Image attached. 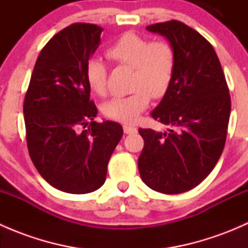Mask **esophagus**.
I'll return each mask as SVG.
<instances>
[{"label": "esophagus", "mask_w": 248, "mask_h": 248, "mask_svg": "<svg viewBox=\"0 0 248 248\" xmlns=\"http://www.w3.org/2000/svg\"><path fill=\"white\" fill-rule=\"evenodd\" d=\"M124 132L126 134H134L138 132V129H137V127L134 126H129V124H124Z\"/></svg>", "instance_id": "esophagus-1"}]
</instances>
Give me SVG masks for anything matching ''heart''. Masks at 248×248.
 Returning <instances> with one entry per match:
<instances>
[{
    "label": "heart",
    "instance_id": "b5f03b06",
    "mask_svg": "<svg viewBox=\"0 0 248 248\" xmlns=\"http://www.w3.org/2000/svg\"><path fill=\"white\" fill-rule=\"evenodd\" d=\"M106 54L111 61L133 68L134 92L111 98L104 104L103 112L115 121L133 124L149 107L151 97L161 98L168 92L176 69V52L166 39L151 42L134 32H126L107 49ZM85 79L92 92L103 96L107 91L106 63L97 57L89 60Z\"/></svg>",
    "mask_w": 248,
    "mask_h": 248
}]
</instances>
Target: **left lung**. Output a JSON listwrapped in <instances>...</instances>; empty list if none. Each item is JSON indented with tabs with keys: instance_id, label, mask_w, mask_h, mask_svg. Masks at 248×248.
<instances>
[{
	"instance_id": "8db88e82",
	"label": "left lung",
	"mask_w": 248,
	"mask_h": 248,
	"mask_svg": "<svg viewBox=\"0 0 248 248\" xmlns=\"http://www.w3.org/2000/svg\"><path fill=\"white\" fill-rule=\"evenodd\" d=\"M146 30L172 44L176 69L168 92L151 112L168 128H139L144 147L138 168L151 189L179 194L198 186L218 162L226 144L231 96L216 51L199 32L177 20Z\"/></svg>"
}]
</instances>
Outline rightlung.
<instances>
[{
    "label": "right lung",
    "instance_id": "right-lung-1",
    "mask_svg": "<svg viewBox=\"0 0 248 248\" xmlns=\"http://www.w3.org/2000/svg\"><path fill=\"white\" fill-rule=\"evenodd\" d=\"M103 29L77 22L42 49L24 101L26 141L34 167L62 192L84 194L106 181L108 162L122 138L121 124L94 121L85 67Z\"/></svg>",
    "mask_w": 248,
    "mask_h": 248
}]
</instances>
